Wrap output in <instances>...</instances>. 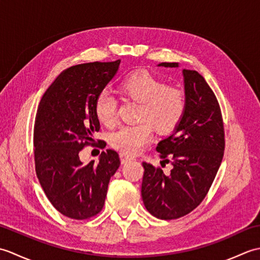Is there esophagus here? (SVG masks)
I'll return each instance as SVG.
<instances>
[{
    "label": "esophagus",
    "mask_w": 260,
    "mask_h": 260,
    "mask_svg": "<svg viewBox=\"0 0 260 260\" xmlns=\"http://www.w3.org/2000/svg\"><path fill=\"white\" fill-rule=\"evenodd\" d=\"M133 159H134L133 157L126 155V154H120V162H121V164H125L127 162H131V161H133Z\"/></svg>",
    "instance_id": "1"
}]
</instances>
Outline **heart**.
<instances>
[{
  "mask_svg": "<svg viewBox=\"0 0 260 260\" xmlns=\"http://www.w3.org/2000/svg\"><path fill=\"white\" fill-rule=\"evenodd\" d=\"M120 95L140 104L136 125L121 126L110 135L112 145L126 155H135L151 142L153 127L159 134H169L180 125L186 110L184 92L146 70L126 76L119 84ZM93 109L102 124L116 121L117 102L106 90L97 95Z\"/></svg>",
  "mask_w": 260,
  "mask_h": 260,
  "instance_id": "heart-1",
  "label": "heart"
}]
</instances>
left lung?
Masks as SVG:
<instances>
[{
  "label": "left lung",
  "mask_w": 260,
  "mask_h": 260,
  "mask_svg": "<svg viewBox=\"0 0 260 260\" xmlns=\"http://www.w3.org/2000/svg\"><path fill=\"white\" fill-rule=\"evenodd\" d=\"M162 67H179L162 62ZM186 110L173 134L156 146L164 163L173 169L143 162L142 198L147 211L162 220L183 217L193 211L212 185L224 151L223 120L214 92L196 70L183 69Z\"/></svg>",
  "instance_id": "obj_1"
}]
</instances>
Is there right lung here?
Segmentation results:
<instances>
[{"mask_svg": "<svg viewBox=\"0 0 260 260\" xmlns=\"http://www.w3.org/2000/svg\"><path fill=\"white\" fill-rule=\"evenodd\" d=\"M120 60L73 66L60 74L39 104L33 129L36 173L49 201L66 217L85 220L102 211L118 153L102 152L99 162L82 164L79 152L96 145L101 129L93 104L113 79ZM104 148L105 142L98 141Z\"/></svg>", "mask_w": 260, "mask_h": 260, "instance_id": "add662e5", "label": "right lung"}]
</instances>
